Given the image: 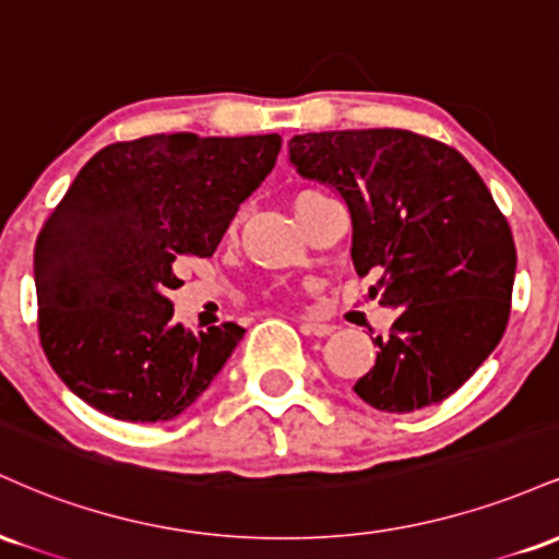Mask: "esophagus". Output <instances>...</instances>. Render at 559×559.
Listing matches in <instances>:
<instances>
[{
  "instance_id": "esophagus-1",
  "label": "esophagus",
  "mask_w": 559,
  "mask_h": 559,
  "mask_svg": "<svg viewBox=\"0 0 559 559\" xmlns=\"http://www.w3.org/2000/svg\"><path fill=\"white\" fill-rule=\"evenodd\" d=\"M299 331L305 333V336H331V333L336 331V325L323 323V320H301Z\"/></svg>"
}]
</instances>
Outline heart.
<instances>
[{"label": "heart", "mask_w": 559, "mask_h": 559, "mask_svg": "<svg viewBox=\"0 0 559 559\" xmlns=\"http://www.w3.org/2000/svg\"><path fill=\"white\" fill-rule=\"evenodd\" d=\"M301 194H310V191H301ZM301 194H297V197H301Z\"/></svg>", "instance_id": "1"}]
</instances>
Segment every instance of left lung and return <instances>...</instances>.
<instances>
[{
    "label": "left lung",
    "instance_id": "1",
    "mask_svg": "<svg viewBox=\"0 0 559 559\" xmlns=\"http://www.w3.org/2000/svg\"><path fill=\"white\" fill-rule=\"evenodd\" d=\"M288 163L344 199L355 271L381 275L370 294L400 310L357 396L383 413L447 400L502 338L515 281V241L476 168L400 128L301 133Z\"/></svg>",
    "mask_w": 559,
    "mask_h": 559
}]
</instances>
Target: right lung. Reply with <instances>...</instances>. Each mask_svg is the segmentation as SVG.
Listing matches in <instances>:
<instances>
[{"instance_id":"add662e5","label":"right lung","mask_w":559,"mask_h":559,"mask_svg":"<svg viewBox=\"0 0 559 559\" xmlns=\"http://www.w3.org/2000/svg\"><path fill=\"white\" fill-rule=\"evenodd\" d=\"M278 133H157L83 165L36 239L44 355L66 386L118 420H173L241 342L236 323L191 331L168 294L186 258H213L265 181Z\"/></svg>"}]
</instances>
